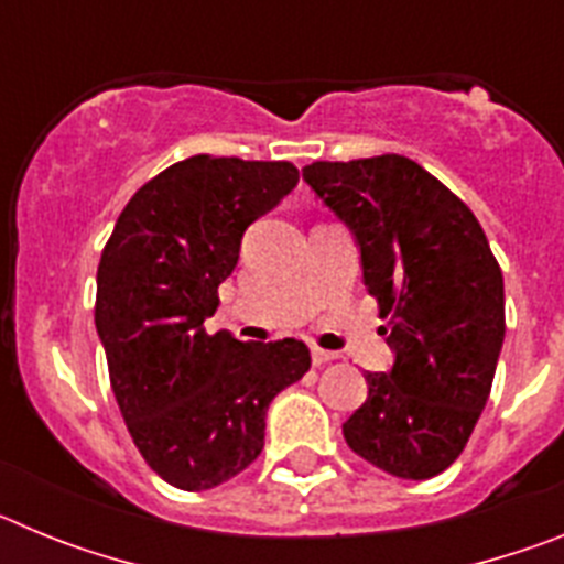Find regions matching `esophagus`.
I'll return each mask as SVG.
<instances>
[{
  "label": "esophagus",
  "instance_id": "34e87169",
  "mask_svg": "<svg viewBox=\"0 0 564 564\" xmlns=\"http://www.w3.org/2000/svg\"><path fill=\"white\" fill-rule=\"evenodd\" d=\"M311 358H313V367H322V364L336 361V352H327V350H322V347H313Z\"/></svg>",
  "mask_w": 564,
  "mask_h": 564
}]
</instances>
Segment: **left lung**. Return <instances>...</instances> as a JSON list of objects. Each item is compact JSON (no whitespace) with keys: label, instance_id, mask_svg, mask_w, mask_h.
<instances>
[{"label":"left lung","instance_id":"obj_1","mask_svg":"<svg viewBox=\"0 0 564 564\" xmlns=\"http://www.w3.org/2000/svg\"><path fill=\"white\" fill-rule=\"evenodd\" d=\"M305 183L361 246L364 285L387 318L390 372L341 426L372 466L426 480L460 457L495 381L506 336L502 271L452 188L403 154L316 161Z\"/></svg>","mask_w":564,"mask_h":564}]
</instances>
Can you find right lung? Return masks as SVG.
I'll use <instances>...</instances> for the list:
<instances>
[{"label": "right lung", "mask_w": 564, "mask_h": 564, "mask_svg": "<svg viewBox=\"0 0 564 564\" xmlns=\"http://www.w3.org/2000/svg\"><path fill=\"white\" fill-rule=\"evenodd\" d=\"M299 181L288 161L194 154L143 183L98 262L96 327L109 383L143 460L169 486L206 491L265 446V412L311 370L296 338L206 333L242 234Z\"/></svg>", "instance_id": "obj_1"}]
</instances>
